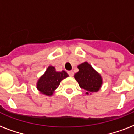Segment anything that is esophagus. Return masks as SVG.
Returning a JSON list of instances; mask_svg holds the SVG:
<instances>
[{"label":"esophagus","mask_w":134,"mask_h":134,"mask_svg":"<svg viewBox=\"0 0 134 134\" xmlns=\"http://www.w3.org/2000/svg\"><path fill=\"white\" fill-rule=\"evenodd\" d=\"M68 74L69 75V76H74L73 71H68Z\"/></svg>","instance_id":"1"}]
</instances>
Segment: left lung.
<instances>
[{
	"label": "left lung",
	"mask_w": 134,
	"mask_h": 134,
	"mask_svg": "<svg viewBox=\"0 0 134 134\" xmlns=\"http://www.w3.org/2000/svg\"><path fill=\"white\" fill-rule=\"evenodd\" d=\"M78 69L79 71L74 76L80 88L86 90V94H89V92L99 91L103 83L102 78L99 74L88 62L81 63L78 66Z\"/></svg>",
	"instance_id": "obj_1"
}]
</instances>
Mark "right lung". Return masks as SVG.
<instances>
[{
  "label": "right lung",
  "instance_id": "right-lung-1",
  "mask_svg": "<svg viewBox=\"0 0 134 134\" xmlns=\"http://www.w3.org/2000/svg\"><path fill=\"white\" fill-rule=\"evenodd\" d=\"M68 76L69 75L66 71H56L54 67L49 66L45 73L39 79L37 88L41 93L48 96L52 95L61 81Z\"/></svg>",
  "mask_w": 134,
  "mask_h": 134
}]
</instances>
